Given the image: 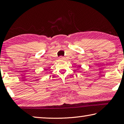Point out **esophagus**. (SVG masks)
Masks as SVG:
<instances>
[{"label": "esophagus", "mask_w": 124, "mask_h": 124, "mask_svg": "<svg viewBox=\"0 0 124 124\" xmlns=\"http://www.w3.org/2000/svg\"><path fill=\"white\" fill-rule=\"evenodd\" d=\"M59 59L60 60H64V58L63 57H62V56H60V57H59Z\"/></svg>", "instance_id": "obj_1"}]
</instances>
